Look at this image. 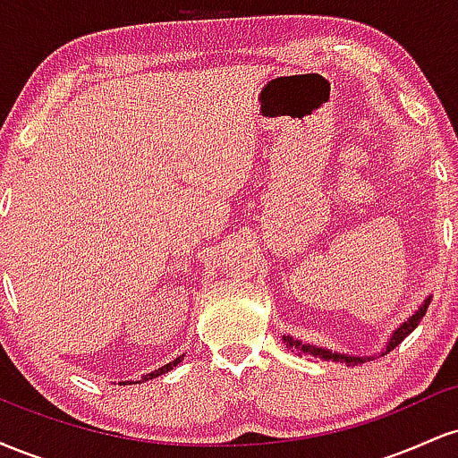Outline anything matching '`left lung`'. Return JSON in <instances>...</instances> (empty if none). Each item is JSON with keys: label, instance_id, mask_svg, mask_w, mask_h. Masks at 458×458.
Wrapping results in <instances>:
<instances>
[{"label": "left lung", "instance_id": "8db88e82", "mask_svg": "<svg viewBox=\"0 0 458 458\" xmlns=\"http://www.w3.org/2000/svg\"><path fill=\"white\" fill-rule=\"evenodd\" d=\"M428 303H430V297L424 299V303L418 308V312H415L413 317H409V320H404L401 327L394 331V334L390 335V340H387V343H386V349L381 351V355H387V353H390V351L396 349V346L401 344L403 340L407 338V335L411 334V331H413L415 327H418L420 320H422L424 314H427ZM284 343H286V349L297 351V353H301V355L318 357V360H325V361H338V364H346V366L364 364L366 360H370V357H366V355H364V357L344 355V353H335V351H334V353H331L329 349H323V346H317V344H303V343H299V340L291 338V335H284Z\"/></svg>", "mask_w": 458, "mask_h": 458}]
</instances>
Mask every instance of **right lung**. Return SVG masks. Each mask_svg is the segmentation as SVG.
I'll return each instance as SVG.
<instances>
[{
    "label": "right lung",
    "instance_id": "right-lung-1",
    "mask_svg": "<svg viewBox=\"0 0 458 458\" xmlns=\"http://www.w3.org/2000/svg\"><path fill=\"white\" fill-rule=\"evenodd\" d=\"M181 360H182V355L181 357H176V360L174 361H170V364H165V366H161L159 368V370H155V372H148V375H144V377H141V381H148V379H155V377H159V375H165V372L167 370H174V368L178 366V364H181ZM140 381V383H141ZM129 383V381H127Z\"/></svg>",
    "mask_w": 458,
    "mask_h": 458
}]
</instances>
